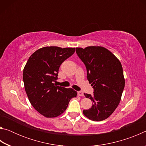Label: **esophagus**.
Wrapping results in <instances>:
<instances>
[{"mask_svg":"<svg viewBox=\"0 0 146 146\" xmlns=\"http://www.w3.org/2000/svg\"><path fill=\"white\" fill-rule=\"evenodd\" d=\"M77 94H78V96H80V97H83V96H84V93H83L82 91H78Z\"/></svg>","mask_w":146,"mask_h":146,"instance_id":"34e87169","label":"esophagus"}]
</instances>
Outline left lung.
<instances>
[{"instance_id": "8db88e82", "label": "left lung", "mask_w": 146, "mask_h": 146, "mask_svg": "<svg viewBox=\"0 0 146 146\" xmlns=\"http://www.w3.org/2000/svg\"><path fill=\"white\" fill-rule=\"evenodd\" d=\"M76 53L87 70V78L94 91L92 95L84 93L93 105L84 110L86 117L102 121L114 112L120 103L125 86L122 64L113 54L101 46L76 48Z\"/></svg>"}]
</instances>
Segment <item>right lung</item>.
<instances>
[{"label":"right lung","instance_id":"1","mask_svg":"<svg viewBox=\"0 0 146 146\" xmlns=\"http://www.w3.org/2000/svg\"><path fill=\"white\" fill-rule=\"evenodd\" d=\"M75 48L44 47L29 58L23 70L24 88L29 102L47 118L58 117L65 111L77 92L54 84L63 62L75 53Z\"/></svg>","mask_w":146,"mask_h":146}]
</instances>
